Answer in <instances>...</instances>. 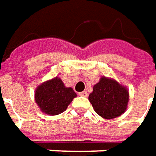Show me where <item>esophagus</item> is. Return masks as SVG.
Returning <instances> with one entry per match:
<instances>
[{
	"mask_svg": "<svg viewBox=\"0 0 156 156\" xmlns=\"http://www.w3.org/2000/svg\"><path fill=\"white\" fill-rule=\"evenodd\" d=\"M79 95L82 97H87V91H83V92H80Z\"/></svg>",
	"mask_w": 156,
	"mask_h": 156,
	"instance_id": "1",
	"label": "esophagus"
}]
</instances>
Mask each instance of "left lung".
<instances>
[{"mask_svg":"<svg viewBox=\"0 0 156 156\" xmlns=\"http://www.w3.org/2000/svg\"><path fill=\"white\" fill-rule=\"evenodd\" d=\"M88 99L98 115L110 120L125 113L129 102V92L126 87L115 79L102 76L93 86Z\"/></svg>","mask_w":156,"mask_h":156,"instance_id":"obj_1","label":"left lung"}]
</instances>
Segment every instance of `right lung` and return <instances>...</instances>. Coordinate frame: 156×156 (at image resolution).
Here are the masks:
<instances>
[{"mask_svg": "<svg viewBox=\"0 0 156 156\" xmlns=\"http://www.w3.org/2000/svg\"><path fill=\"white\" fill-rule=\"evenodd\" d=\"M76 96L73 88L65 87L59 77L44 81L35 92L36 105L48 115H57L65 111Z\"/></svg>", "mask_w": 156, "mask_h": 156, "instance_id": "add662e5", "label": "right lung"}]
</instances>
